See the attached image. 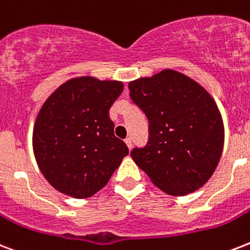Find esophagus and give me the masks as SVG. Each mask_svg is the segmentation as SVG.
I'll list each match as a JSON object with an SVG mask.
<instances>
[{
    "label": "esophagus",
    "instance_id": "obj_1",
    "mask_svg": "<svg viewBox=\"0 0 250 250\" xmlns=\"http://www.w3.org/2000/svg\"><path fill=\"white\" fill-rule=\"evenodd\" d=\"M125 143L127 144V146H128V149H131V148H132V140H131V138L125 139Z\"/></svg>",
    "mask_w": 250,
    "mask_h": 250
}]
</instances>
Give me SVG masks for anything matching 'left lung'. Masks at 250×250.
Wrapping results in <instances>:
<instances>
[{"label": "left lung", "instance_id": "1", "mask_svg": "<svg viewBox=\"0 0 250 250\" xmlns=\"http://www.w3.org/2000/svg\"><path fill=\"white\" fill-rule=\"evenodd\" d=\"M129 97L149 122L144 148L131 157L164 193L182 197L209 180L224 146V125L214 98L173 69L128 83Z\"/></svg>", "mask_w": 250, "mask_h": 250}]
</instances>
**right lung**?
I'll return each mask as SVG.
<instances>
[{"label": "right lung", "instance_id": "obj_1", "mask_svg": "<svg viewBox=\"0 0 250 250\" xmlns=\"http://www.w3.org/2000/svg\"><path fill=\"white\" fill-rule=\"evenodd\" d=\"M122 91L121 81L85 76L62 83L43 104L32 148L38 167L57 191L79 199L94 195L128 155L108 117Z\"/></svg>", "mask_w": 250, "mask_h": 250}]
</instances>
